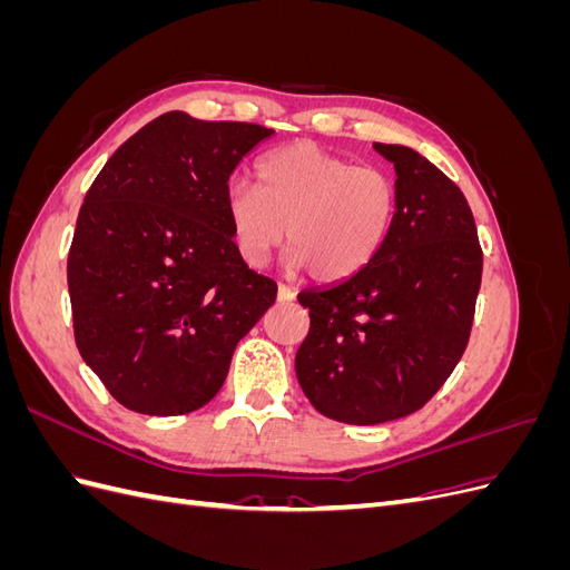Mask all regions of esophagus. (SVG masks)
Segmentation results:
<instances>
[{
  "label": "esophagus",
  "instance_id": "obj_1",
  "mask_svg": "<svg viewBox=\"0 0 570 570\" xmlns=\"http://www.w3.org/2000/svg\"><path fill=\"white\" fill-rule=\"evenodd\" d=\"M278 302L281 304H292V302H295V289H289L287 285H278Z\"/></svg>",
  "mask_w": 570,
  "mask_h": 570
}]
</instances>
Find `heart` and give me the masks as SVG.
I'll return each mask as SVG.
<instances>
[{
	"label": "heart",
	"mask_w": 570,
	"mask_h": 570,
	"mask_svg": "<svg viewBox=\"0 0 570 570\" xmlns=\"http://www.w3.org/2000/svg\"><path fill=\"white\" fill-rule=\"evenodd\" d=\"M226 212L249 266H264L287 235V264L335 283L366 268L383 249L396 187L381 168L354 166L314 142H292L258 161L256 187H228Z\"/></svg>",
	"instance_id": "heart-1"
}]
</instances>
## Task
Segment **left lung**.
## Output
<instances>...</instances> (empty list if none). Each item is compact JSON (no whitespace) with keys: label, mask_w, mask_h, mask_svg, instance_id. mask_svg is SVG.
<instances>
[{"label":"left lung","mask_w":570,"mask_h":570,"mask_svg":"<svg viewBox=\"0 0 570 570\" xmlns=\"http://www.w3.org/2000/svg\"><path fill=\"white\" fill-rule=\"evenodd\" d=\"M394 166L383 249L352 278L299 292L312 327L295 358L323 416L375 425L419 411L469 344L482 252L461 189L416 149L375 142Z\"/></svg>","instance_id":"left-lung-1"}]
</instances>
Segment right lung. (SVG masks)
I'll list each match as a JSON object with an SVG mask.
<instances>
[{
	"label": "right lung",
	"instance_id": "right-lung-1",
	"mask_svg": "<svg viewBox=\"0 0 570 570\" xmlns=\"http://www.w3.org/2000/svg\"><path fill=\"white\" fill-rule=\"evenodd\" d=\"M275 130L168 111L101 168L68 252L80 356L116 402L147 416L209 404L278 295L239 254L233 170Z\"/></svg>",
	"mask_w": 570,
	"mask_h": 570
}]
</instances>
